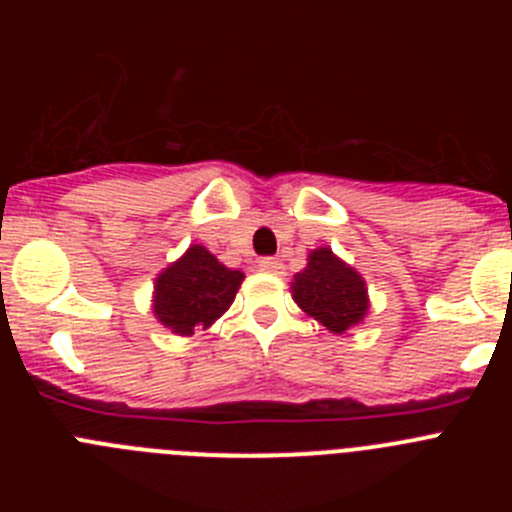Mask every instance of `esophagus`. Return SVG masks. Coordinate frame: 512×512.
<instances>
[{
    "label": "esophagus",
    "mask_w": 512,
    "mask_h": 512,
    "mask_svg": "<svg viewBox=\"0 0 512 512\" xmlns=\"http://www.w3.org/2000/svg\"><path fill=\"white\" fill-rule=\"evenodd\" d=\"M259 269L269 271V274H279L282 271V261L274 259V256H264V259H259Z\"/></svg>",
    "instance_id": "1"
}]
</instances>
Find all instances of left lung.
<instances>
[{
  "mask_svg": "<svg viewBox=\"0 0 512 512\" xmlns=\"http://www.w3.org/2000/svg\"><path fill=\"white\" fill-rule=\"evenodd\" d=\"M292 297L297 305L333 333H343L366 315L364 279L333 256L330 248L310 253L307 266L295 277Z\"/></svg>",
  "mask_w": 512,
  "mask_h": 512,
  "instance_id": "obj_1",
  "label": "left lung"
}]
</instances>
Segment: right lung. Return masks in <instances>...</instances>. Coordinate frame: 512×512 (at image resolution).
I'll return each instance as SVG.
<instances>
[{"label": "right lung", "instance_id": "add662e5", "mask_svg": "<svg viewBox=\"0 0 512 512\" xmlns=\"http://www.w3.org/2000/svg\"><path fill=\"white\" fill-rule=\"evenodd\" d=\"M243 274L223 266L207 248L192 246L156 279L153 312L179 336H192L194 325L215 323L235 300Z\"/></svg>", "mask_w": 512, "mask_h": 512}]
</instances>
